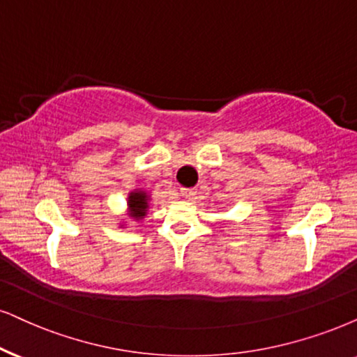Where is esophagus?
<instances>
[{
	"label": "esophagus",
	"instance_id": "1",
	"mask_svg": "<svg viewBox=\"0 0 357 357\" xmlns=\"http://www.w3.org/2000/svg\"><path fill=\"white\" fill-rule=\"evenodd\" d=\"M197 194V189L194 188H183L181 189V196L184 197V199H194V196Z\"/></svg>",
	"mask_w": 357,
	"mask_h": 357
}]
</instances>
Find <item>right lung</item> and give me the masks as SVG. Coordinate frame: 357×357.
Wrapping results in <instances>:
<instances>
[{"instance_id": "obj_1", "label": "right lung", "mask_w": 357, "mask_h": 357, "mask_svg": "<svg viewBox=\"0 0 357 357\" xmlns=\"http://www.w3.org/2000/svg\"><path fill=\"white\" fill-rule=\"evenodd\" d=\"M128 207L130 212H132V218L135 219H142L143 215L146 214L148 209V196L145 191H133L130 192L128 197Z\"/></svg>"}]
</instances>
